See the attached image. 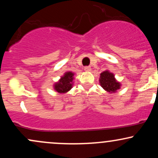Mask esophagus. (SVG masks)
Segmentation results:
<instances>
[{
  "mask_svg": "<svg viewBox=\"0 0 158 158\" xmlns=\"http://www.w3.org/2000/svg\"><path fill=\"white\" fill-rule=\"evenodd\" d=\"M84 70H85L86 72H90V71H91V68H90V67H89V66L85 67Z\"/></svg>",
  "mask_w": 158,
  "mask_h": 158,
  "instance_id": "34e87169",
  "label": "esophagus"
}]
</instances>
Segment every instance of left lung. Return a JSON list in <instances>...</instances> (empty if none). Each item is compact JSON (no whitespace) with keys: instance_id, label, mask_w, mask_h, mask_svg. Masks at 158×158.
I'll list each match as a JSON object with an SVG mask.
<instances>
[{"instance_id":"8db88e82","label":"left lung","mask_w":158,"mask_h":158,"mask_svg":"<svg viewBox=\"0 0 158 158\" xmlns=\"http://www.w3.org/2000/svg\"><path fill=\"white\" fill-rule=\"evenodd\" d=\"M99 81L103 89L110 94L115 93L120 88L121 84L115 79L114 74L109 70H105L101 73Z\"/></svg>"}]
</instances>
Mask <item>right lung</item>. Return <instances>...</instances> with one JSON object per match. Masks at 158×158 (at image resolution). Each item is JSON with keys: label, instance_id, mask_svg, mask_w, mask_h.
Here are the masks:
<instances>
[{"label": "right lung", "instance_id": "obj_1", "mask_svg": "<svg viewBox=\"0 0 158 158\" xmlns=\"http://www.w3.org/2000/svg\"><path fill=\"white\" fill-rule=\"evenodd\" d=\"M74 73L71 71L65 72L57 82L53 85L54 90L59 94H66L73 88Z\"/></svg>", "mask_w": 158, "mask_h": 158}]
</instances>
